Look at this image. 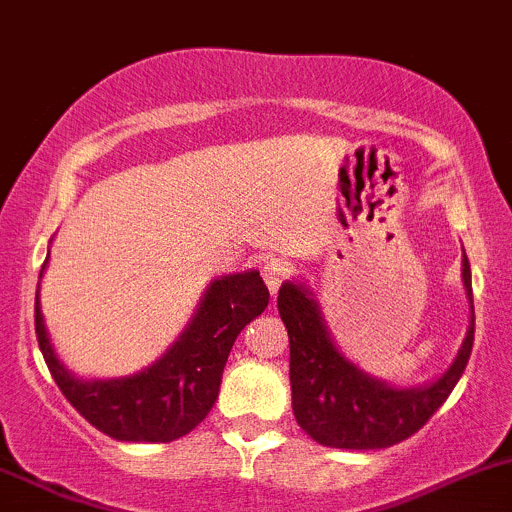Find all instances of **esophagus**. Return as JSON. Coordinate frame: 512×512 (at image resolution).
Instances as JSON below:
<instances>
[{
    "label": "esophagus",
    "mask_w": 512,
    "mask_h": 512,
    "mask_svg": "<svg viewBox=\"0 0 512 512\" xmlns=\"http://www.w3.org/2000/svg\"><path fill=\"white\" fill-rule=\"evenodd\" d=\"M290 276V263L283 261V258H271V261L263 266V280H266L268 290H271V295L276 298L280 285L285 283Z\"/></svg>",
    "instance_id": "obj_1"
}]
</instances>
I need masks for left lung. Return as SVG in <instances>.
I'll list each match as a JSON object with an SVG mask.
<instances>
[{
    "label": "left lung",
    "instance_id": "1",
    "mask_svg": "<svg viewBox=\"0 0 512 512\" xmlns=\"http://www.w3.org/2000/svg\"><path fill=\"white\" fill-rule=\"evenodd\" d=\"M469 329L452 364L425 386H393L371 376L339 349L310 285L285 280L278 312L290 339V388L298 425L324 447L386 449L415 434L452 393L474 346L471 266L461 256Z\"/></svg>",
    "mask_w": 512,
    "mask_h": 512
}]
</instances>
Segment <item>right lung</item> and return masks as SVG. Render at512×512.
Returning <instances> with one entry per match:
<instances>
[{
  "label": "right lung",
  "instance_id": "obj_1",
  "mask_svg": "<svg viewBox=\"0 0 512 512\" xmlns=\"http://www.w3.org/2000/svg\"><path fill=\"white\" fill-rule=\"evenodd\" d=\"M46 263L41 268L43 271ZM268 305L256 268L214 278L195 315L161 359L119 378H80L60 361L36 290V337L53 381L92 427L119 442H173L195 430L222 386L224 364L241 329Z\"/></svg>",
  "mask_w": 512,
  "mask_h": 512
}]
</instances>
